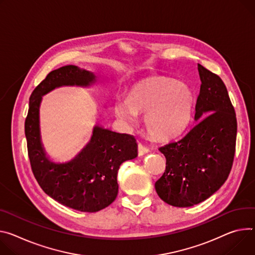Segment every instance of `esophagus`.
I'll list each match as a JSON object with an SVG mask.
<instances>
[{
  "label": "esophagus",
  "instance_id": "obj_1",
  "mask_svg": "<svg viewBox=\"0 0 255 255\" xmlns=\"http://www.w3.org/2000/svg\"><path fill=\"white\" fill-rule=\"evenodd\" d=\"M137 149H138V155H139V156H141V155H143V154H145L149 151V148L146 147L145 145L141 144V143H138Z\"/></svg>",
  "mask_w": 255,
  "mask_h": 255
}]
</instances>
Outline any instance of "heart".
I'll list each match as a JSON object with an SVG mask.
<instances>
[{
    "instance_id": "b5f03b06",
    "label": "heart",
    "mask_w": 255,
    "mask_h": 255,
    "mask_svg": "<svg viewBox=\"0 0 255 255\" xmlns=\"http://www.w3.org/2000/svg\"><path fill=\"white\" fill-rule=\"evenodd\" d=\"M192 107L193 96L187 84L168 78H150L135 84L126 100H116L114 113L126 125L135 122L136 114H145L148 134L158 140H169L186 129Z\"/></svg>"
}]
</instances>
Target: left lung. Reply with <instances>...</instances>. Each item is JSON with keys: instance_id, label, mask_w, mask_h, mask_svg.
I'll use <instances>...</instances> for the list:
<instances>
[{"instance_id": "8db88e82", "label": "left lung", "mask_w": 255, "mask_h": 255, "mask_svg": "<svg viewBox=\"0 0 255 255\" xmlns=\"http://www.w3.org/2000/svg\"><path fill=\"white\" fill-rule=\"evenodd\" d=\"M201 81L194 127L159 147L166 170L154 184L157 195L177 207L197 204L218 191L232 169L237 120L228 90L217 74L198 64Z\"/></svg>"}]
</instances>
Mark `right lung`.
Returning a JSON list of instances; mask_svg holds the SVG:
<instances>
[{"instance_id":"right-lung-1","label":"right lung","mask_w":255,"mask_h":255,"mask_svg":"<svg viewBox=\"0 0 255 255\" xmlns=\"http://www.w3.org/2000/svg\"><path fill=\"white\" fill-rule=\"evenodd\" d=\"M94 73L74 65L50 72L32 91L25 119V136L32 173L41 189L59 203L84 213L109 206L118 194V170L125 160L137 156V143L130 134L95 126L90 141L70 161L50 160L40 140L41 97L64 85L89 86Z\"/></svg>"}]
</instances>
